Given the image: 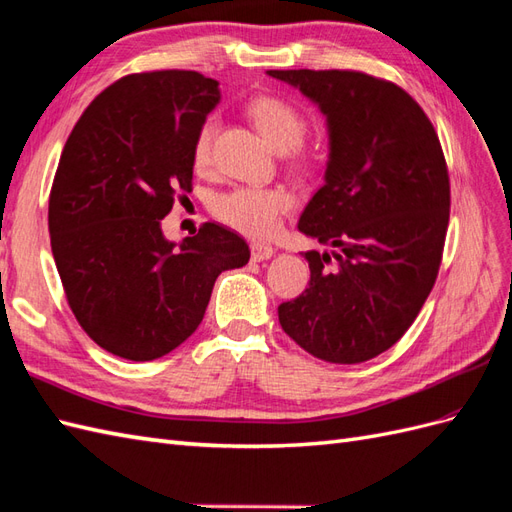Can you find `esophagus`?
Returning a JSON list of instances; mask_svg holds the SVG:
<instances>
[{
  "instance_id": "34e87169",
  "label": "esophagus",
  "mask_w": 512,
  "mask_h": 512,
  "mask_svg": "<svg viewBox=\"0 0 512 512\" xmlns=\"http://www.w3.org/2000/svg\"><path fill=\"white\" fill-rule=\"evenodd\" d=\"M272 255H274V248L270 244H264V242H253L251 244L253 261H264V259H270Z\"/></svg>"
}]
</instances>
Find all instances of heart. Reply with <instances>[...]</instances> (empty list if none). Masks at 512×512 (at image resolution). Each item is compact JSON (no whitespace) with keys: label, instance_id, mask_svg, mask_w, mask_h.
<instances>
[{"label":"heart","instance_id":"obj_1","mask_svg":"<svg viewBox=\"0 0 512 512\" xmlns=\"http://www.w3.org/2000/svg\"><path fill=\"white\" fill-rule=\"evenodd\" d=\"M264 138L283 151L285 162L294 168H307L316 162L318 151L305 140V116L292 101L264 95L257 97L246 108ZM216 121L207 119L192 142V162L196 168H205L212 160V140ZM292 207V196L283 188L238 186L218 194L212 201V212L225 225L255 238H266L281 225L283 214Z\"/></svg>","mask_w":512,"mask_h":512}]
</instances>
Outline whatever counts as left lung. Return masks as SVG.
<instances>
[{"mask_svg": "<svg viewBox=\"0 0 512 512\" xmlns=\"http://www.w3.org/2000/svg\"><path fill=\"white\" fill-rule=\"evenodd\" d=\"M329 121L324 186L298 229L339 253L309 251V287L279 305L283 331L329 363H363L409 331L437 281L450 177L435 127L393 82L361 71H268Z\"/></svg>", "mask_w": 512, "mask_h": 512, "instance_id": "left-lung-1", "label": "left lung"}]
</instances>
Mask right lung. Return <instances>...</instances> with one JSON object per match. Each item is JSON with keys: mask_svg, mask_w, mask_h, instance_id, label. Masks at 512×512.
Masks as SVG:
<instances>
[{"mask_svg": "<svg viewBox=\"0 0 512 512\" xmlns=\"http://www.w3.org/2000/svg\"><path fill=\"white\" fill-rule=\"evenodd\" d=\"M220 99L196 71L131 73L84 110L49 194V235L75 320L129 361L168 355L199 329L222 270L251 259L216 222L177 248L162 233L192 192V142Z\"/></svg>", "mask_w": 512, "mask_h": 512, "instance_id": "add662e5", "label": "right lung"}]
</instances>
